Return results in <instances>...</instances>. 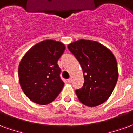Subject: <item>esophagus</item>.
<instances>
[{
	"mask_svg": "<svg viewBox=\"0 0 133 133\" xmlns=\"http://www.w3.org/2000/svg\"><path fill=\"white\" fill-rule=\"evenodd\" d=\"M68 82L70 83V82H72V79H71V78H69V79H68Z\"/></svg>",
	"mask_w": 133,
	"mask_h": 133,
	"instance_id": "34e87169",
	"label": "esophagus"
}]
</instances>
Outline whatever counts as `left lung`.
Returning a JSON list of instances; mask_svg holds the SVG:
<instances>
[{
	"instance_id": "1",
	"label": "left lung",
	"mask_w": 133,
	"mask_h": 133,
	"mask_svg": "<svg viewBox=\"0 0 133 133\" xmlns=\"http://www.w3.org/2000/svg\"><path fill=\"white\" fill-rule=\"evenodd\" d=\"M79 62L84 75V85L77 89L79 102L94 107L109 99L118 78L116 59L111 50L91 40L79 39L68 45Z\"/></svg>"
}]
</instances>
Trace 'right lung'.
Masks as SVG:
<instances>
[{
    "instance_id": "1",
    "label": "right lung",
    "mask_w": 133,
    "mask_h": 133,
    "mask_svg": "<svg viewBox=\"0 0 133 133\" xmlns=\"http://www.w3.org/2000/svg\"><path fill=\"white\" fill-rule=\"evenodd\" d=\"M65 49L62 42L47 39L33 46L22 58L18 68L19 84L31 102L46 105L61 91L64 82L57 62Z\"/></svg>"
}]
</instances>
